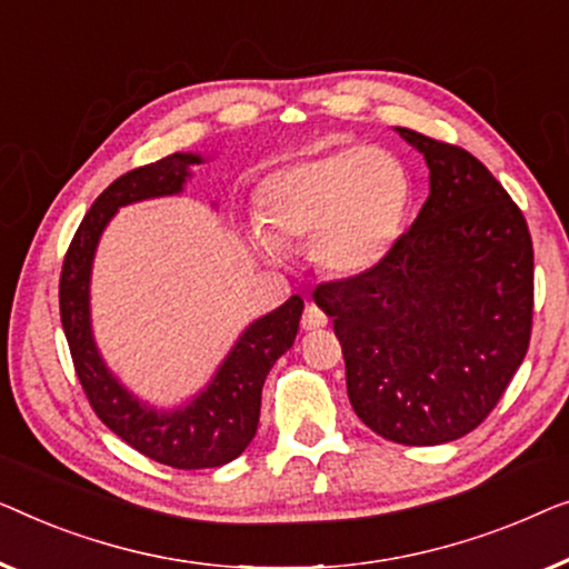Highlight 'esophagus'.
Here are the masks:
<instances>
[{
	"label": "esophagus",
	"mask_w": 569,
	"mask_h": 569,
	"mask_svg": "<svg viewBox=\"0 0 569 569\" xmlns=\"http://www.w3.org/2000/svg\"><path fill=\"white\" fill-rule=\"evenodd\" d=\"M327 325V315L322 309L317 307V303H309L307 309H303V317H301V327L303 330H322Z\"/></svg>",
	"instance_id": "esophagus-1"
}]
</instances>
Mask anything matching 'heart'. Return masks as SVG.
Returning <instances> with one entry per match:
<instances>
[{"label": "heart", "instance_id": "heart-1", "mask_svg": "<svg viewBox=\"0 0 569 569\" xmlns=\"http://www.w3.org/2000/svg\"><path fill=\"white\" fill-rule=\"evenodd\" d=\"M410 206L412 180L389 151H319L260 180V227L250 229V244L276 260L283 244L309 239L317 268L356 278L389 258L402 237Z\"/></svg>", "mask_w": 569, "mask_h": 569}]
</instances>
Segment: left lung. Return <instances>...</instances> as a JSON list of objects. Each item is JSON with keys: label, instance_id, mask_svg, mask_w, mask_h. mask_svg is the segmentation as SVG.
Instances as JSON below:
<instances>
[{"label": "left lung", "instance_id": "obj_1", "mask_svg": "<svg viewBox=\"0 0 569 569\" xmlns=\"http://www.w3.org/2000/svg\"><path fill=\"white\" fill-rule=\"evenodd\" d=\"M426 157L430 193L389 258L317 286L373 433L438 446L500 402L531 340L533 244L506 188L467 149L397 128Z\"/></svg>", "mask_w": 569, "mask_h": 569}]
</instances>
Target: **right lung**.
Masks as SVG:
<instances>
[{
	"label": "right lung",
	"mask_w": 569,
	"mask_h": 569,
	"mask_svg": "<svg viewBox=\"0 0 569 569\" xmlns=\"http://www.w3.org/2000/svg\"><path fill=\"white\" fill-rule=\"evenodd\" d=\"M201 162V154L178 151L136 167L102 190L71 239L59 281L63 335L94 415L136 451L172 469L221 467L250 446L260 422L262 383L278 358L293 346L303 311L301 296L293 293L270 315L254 319L208 387L174 410H157L141 402L102 361L90 319L92 260L102 231L118 208L182 193L190 167Z\"/></svg>",
	"instance_id": "add662e5"
}]
</instances>
